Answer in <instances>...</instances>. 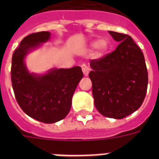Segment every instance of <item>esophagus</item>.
Masks as SVG:
<instances>
[{
	"instance_id": "34e87169",
	"label": "esophagus",
	"mask_w": 159,
	"mask_h": 159,
	"mask_svg": "<svg viewBox=\"0 0 159 159\" xmlns=\"http://www.w3.org/2000/svg\"><path fill=\"white\" fill-rule=\"evenodd\" d=\"M81 67H82V71H83V72H84V75H85V76L88 75V74H89V72H90L89 67H88L86 64H83V65L81 66Z\"/></svg>"
}]
</instances>
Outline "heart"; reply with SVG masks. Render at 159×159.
I'll use <instances>...</instances> for the list:
<instances>
[{
  "label": "heart",
  "instance_id": "heart-1",
  "mask_svg": "<svg viewBox=\"0 0 159 159\" xmlns=\"http://www.w3.org/2000/svg\"><path fill=\"white\" fill-rule=\"evenodd\" d=\"M91 47L95 48L96 50V54L98 56H102L104 54L109 48V42L107 39L102 38L98 41H93L91 43Z\"/></svg>",
  "mask_w": 159,
  "mask_h": 159
}]
</instances>
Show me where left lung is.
Here are the masks:
<instances>
[{
    "label": "left lung",
    "mask_w": 159,
    "mask_h": 159,
    "mask_svg": "<svg viewBox=\"0 0 159 159\" xmlns=\"http://www.w3.org/2000/svg\"><path fill=\"white\" fill-rule=\"evenodd\" d=\"M116 49L98 60H92L89 77L98 111L105 117L121 119L141 107L145 99L148 73L139 46L127 34L108 31Z\"/></svg>",
    "instance_id": "obj_1"
}]
</instances>
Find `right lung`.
Here are the masks:
<instances>
[{"label":"right lung","instance_id":"1","mask_svg":"<svg viewBox=\"0 0 159 159\" xmlns=\"http://www.w3.org/2000/svg\"><path fill=\"white\" fill-rule=\"evenodd\" d=\"M51 33L40 32L25 37L12 58L11 80L15 97L23 111L44 123L64 119L71 107V99L84 76L80 67L53 68L40 75L31 73L25 59L30 52L48 41Z\"/></svg>","mask_w":159,"mask_h":159}]
</instances>
